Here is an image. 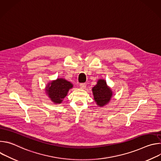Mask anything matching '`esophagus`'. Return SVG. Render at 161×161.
<instances>
[{"mask_svg": "<svg viewBox=\"0 0 161 161\" xmlns=\"http://www.w3.org/2000/svg\"><path fill=\"white\" fill-rule=\"evenodd\" d=\"M80 86L81 88H85L86 87V84L85 83H80Z\"/></svg>", "mask_w": 161, "mask_h": 161, "instance_id": "obj_1", "label": "esophagus"}]
</instances>
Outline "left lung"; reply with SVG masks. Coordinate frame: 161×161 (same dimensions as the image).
I'll list each match as a JSON object with an SVG mask.
<instances>
[{
    "instance_id": "8db88e82",
    "label": "left lung",
    "mask_w": 161,
    "mask_h": 161,
    "mask_svg": "<svg viewBox=\"0 0 161 161\" xmlns=\"http://www.w3.org/2000/svg\"><path fill=\"white\" fill-rule=\"evenodd\" d=\"M95 101L99 106L106 104L112 96V92L107 86L106 82L104 80H99L97 84L92 88Z\"/></svg>"
}]
</instances>
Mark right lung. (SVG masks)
Returning <instances> with one entry per match:
<instances>
[{
  "instance_id": "1",
  "label": "right lung",
  "mask_w": 161,
  "mask_h": 161,
  "mask_svg": "<svg viewBox=\"0 0 161 161\" xmlns=\"http://www.w3.org/2000/svg\"><path fill=\"white\" fill-rule=\"evenodd\" d=\"M48 85L47 87V92L55 103H60L67 96L69 90L73 87L70 82L62 78L57 79Z\"/></svg>"
}]
</instances>
